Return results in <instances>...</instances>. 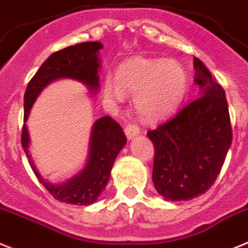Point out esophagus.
I'll list each match as a JSON object with an SVG mask.
<instances>
[{
	"mask_svg": "<svg viewBox=\"0 0 248 248\" xmlns=\"http://www.w3.org/2000/svg\"><path fill=\"white\" fill-rule=\"evenodd\" d=\"M140 133V129H139L138 125H135L133 123H129L125 125V135L128 139L134 138L135 135H138Z\"/></svg>",
	"mask_w": 248,
	"mask_h": 248,
	"instance_id": "esophagus-1",
	"label": "esophagus"
}]
</instances>
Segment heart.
<instances>
[{
    "label": "heart",
    "mask_w": 248,
    "mask_h": 248,
    "mask_svg": "<svg viewBox=\"0 0 248 248\" xmlns=\"http://www.w3.org/2000/svg\"><path fill=\"white\" fill-rule=\"evenodd\" d=\"M187 85V74L175 61L133 59L118 69L115 80H105L104 93L114 100H120L123 92L135 94L138 113L155 122L174 113L185 99Z\"/></svg>",
    "instance_id": "obj_1"
}]
</instances>
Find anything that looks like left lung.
Wrapping results in <instances>:
<instances>
[{
	"label": "left lung",
	"mask_w": 248,
	"mask_h": 248,
	"mask_svg": "<svg viewBox=\"0 0 248 248\" xmlns=\"http://www.w3.org/2000/svg\"><path fill=\"white\" fill-rule=\"evenodd\" d=\"M193 61L200 98L147 133L154 145V187L168 201H189L206 193L232 143L225 90L200 59Z\"/></svg>",
	"instance_id": "8db88e82"
}]
</instances>
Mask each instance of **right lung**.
Wrapping results in <instances>:
<instances>
[{
  "mask_svg": "<svg viewBox=\"0 0 248 248\" xmlns=\"http://www.w3.org/2000/svg\"><path fill=\"white\" fill-rule=\"evenodd\" d=\"M100 48H103L101 42H82L54 52L40 66L27 85L23 99V120L26 122L30 109L37 95L54 80L69 78L85 84L90 92H96L99 89L98 71L100 69V61L98 54ZM29 143L26 124H23L21 144L33 173L40 183L48 190V193L60 202L89 206L98 200L107 186L116 155L125 145L126 138L122 126L113 118L103 116L96 120L93 125L89 159L85 169L62 185H52L40 175L29 154Z\"/></svg>",
  "mask_w": 248,
  "mask_h": 248,
  "instance_id": "add662e5",
  "label": "right lung"
}]
</instances>
